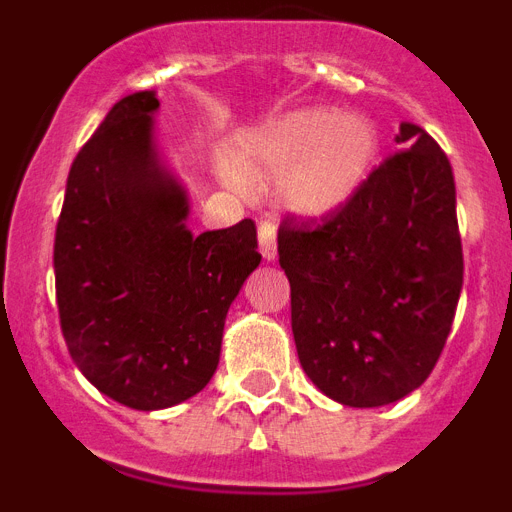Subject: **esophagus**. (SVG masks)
I'll return each instance as SVG.
<instances>
[{
    "instance_id": "34e87169",
    "label": "esophagus",
    "mask_w": 512,
    "mask_h": 512,
    "mask_svg": "<svg viewBox=\"0 0 512 512\" xmlns=\"http://www.w3.org/2000/svg\"><path fill=\"white\" fill-rule=\"evenodd\" d=\"M259 246L266 261L277 259V225L271 220H261L259 225Z\"/></svg>"
}]
</instances>
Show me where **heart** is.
I'll list each match as a JSON object with an SVG mask.
<instances>
[{"label":"heart","instance_id":"1","mask_svg":"<svg viewBox=\"0 0 512 512\" xmlns=\"http://www.w3.org/2000/svg\"><path fill=\"white\" fill-rule=\"evenodd\" d=\"M379 156V133L359 112L302 107L271 117L246 135L225 171L233 187L277 179V200L300 217L343 210L364 187Z\"/></svg>","mask_w":512,"mask_h":512}]
</instances>
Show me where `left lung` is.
Returning <instances> with one entry per match:
<instances>
[{
	"label": "left lung",
	"instance_id": "1",
	"mask_svg": "<svg viewBox=\"0 0 512 512\" xmlns=\"http://www.w3.org/2000/svg\"><path fill=\"white\" fill-rule=\"evenodd\" d=\"M395 140L408 148L343 210L279 228L300 364L348 408L418 390L446 346L464 282L449 158L413 122Z\"/></svg>",
	"mask_w": 512,
	"mask_h": 512
}]
</instances>
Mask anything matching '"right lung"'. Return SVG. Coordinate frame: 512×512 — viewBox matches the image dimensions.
I'll return each mask as SVG.
<instances>
[{"label": "right lung", "instance_id": "obj_1", "mask_svg": "<svg viewBox=\"0 0 512 512\" xmlns=\"http://www.w3.org/2000/svg\"><path fill=\"white\" fill-rule=\"evenodd\" d=\"M156 92L122 97L74 158L53 269L79 372L133 410L189 400L220 361L228 307L261 261L253 220L194 235L161 164Z\"/></svg>", "mask_w": 512, "mask_h": 512}]
</instances>
